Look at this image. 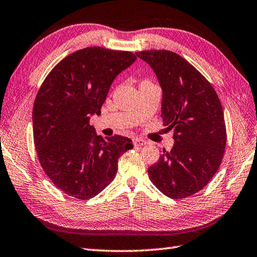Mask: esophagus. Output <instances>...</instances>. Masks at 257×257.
Wrapping results in <instances>:
<instances>
[{"label": "esophagus", "mask_w": 257, "mask_h": 257, "mask_svg": "<svg viewBox=\"0 0 257 257\" xmlns=\"http://www.w3.org/2000/svg\"><path fill=\"white\" fill-rule=\"evenodd\" d=\"M147 144V142L144 139H140V138H135L134 139V146L135 147H142V146Z\"/></svg>", "instance_id": "esophagus-1"}]
</instances>
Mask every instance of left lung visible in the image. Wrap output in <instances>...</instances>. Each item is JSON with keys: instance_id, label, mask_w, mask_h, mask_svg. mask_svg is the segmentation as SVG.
<instances>
[{"instance_id": "obj_1", "label": "left lung", "mask_w": 257, "mask_h": 257, "mask_svg": "<svg viewBox=\"0 0 257 257\" xmlns=\"http://www.w3.org/2000/svg\"><path fill=\"white\" fill-rule=\"evenodd\" d=\"M157 75L163 90L162 118L175 144L163 149L148 168L164 195L182 199L203 189L219 168L226 147V125L213 85L180 55L167 50L137 52Z\"/></svg>"}]
</instances>
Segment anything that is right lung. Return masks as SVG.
Returning a JSON list of instances; mask_svg holds the SVG:
<instances>
[{
	"mask_svg": "<svg viewBox=\"0 0 257 257\" xmlns=\"http://www.w3.org/2000/svg\"><path fill=\"white\" fill-rule=\"evenodd\" d=\"M129 51L90 47L65 57L44 79L33 104L39 162L51 182L78 199L94 197L115 177L118 159L134 146L114 135L104 139L90 125L117 75L136 61Z\"/></svg>",
	"mask_w": 257,
	"mask_h": 257,
	"instance_id": "add662e5",
	"label": "right lung"
}]
</instances>
